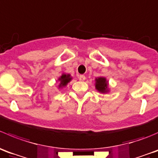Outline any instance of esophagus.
Here are the masks:
<instances>
[{
    "mask_svg": "<svg viewBox=\"0 0 158 158\" xmlns=\"http://www.w3.org/2000/svg\"><path fill=\"white\" fill-rule=\"evenodd\" d=\"M85 79H86V77L84 75H80L79 76V80L81 81H84Z\"/></svg>",
    "mask_w": 158,
    "mask_h": 158,
    "instance_id": "1",
    "label": "esophagus"
}]
</instances>
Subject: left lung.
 <instances>
[{"mask_svg":"<svg viewBox=\"0 0 158 158\" xmlns=\"http://www.w3.org/2000/svg\"><path fill=\"white\" fill-rule=\"evenodd\" d=\"M95 87L101 93H107L108 90V81L105 77H100L95 79Z\"/></svg>","mask_w":158,"mask_h":158,"instance_id":"8db88e82","label":"left lung"}]
</instances>
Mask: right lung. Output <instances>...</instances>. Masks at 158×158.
<instances>
[{"label":"right lung","mask_w":158,"mask_h":158,"mask_svg":"<svg viewBox=\"0 0 158 158\" xmlns=\"http://www.w3.org/2000/svg\"><path fill=\"white\" fill-rule=\"evenodd\" d=\"M72 77H71V74H63L60 77H59L58 81H60V84H59V87H64L71 81Z\"/></svg>","instance_id":"obj_1"}]
</instances>
